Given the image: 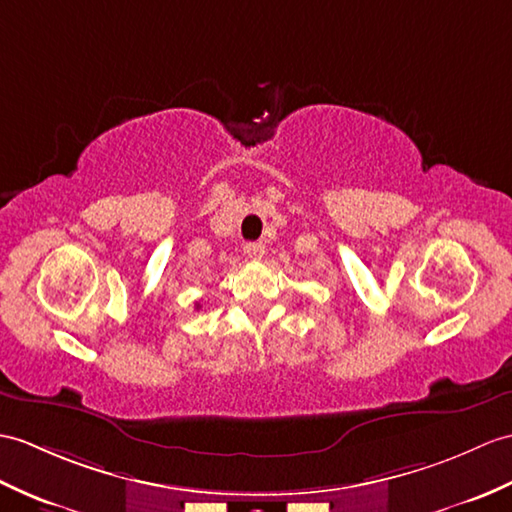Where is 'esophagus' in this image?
Here are the masks:
<instances>
[{
  "label": "esophagus",
  "instance_id": "1",
  "mask_svg": "<svg viewBox=\"0 0 512 512\" xmlns=\"http://www.w3.org/2000/svg\"><path fill=\"white\" fill-rule=\"evenodd\" d=\"M244 253L251 257L253 261H259L261 257H264V253H266V248H264V244L261 242H251V244H246V248H244Z\"/></svg>",
  "mask_w": 512,
  "mask_h": 512
}]
</instances>
